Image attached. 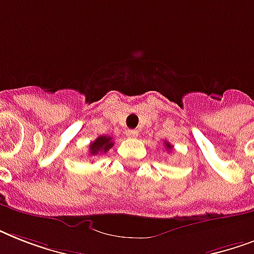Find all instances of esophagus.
<instances>
[{
    "instance_id": "1",
    "label": "esophagus",
    "mask_w": 254,
    "mask_h": 254,
    "mask_svg": "<svg viewBox=\"0 0 254 254\" xmlns=\"http://www.w3.org/2000/svg\"><path fill=\"white\" fill-rule=\"evenodd\" d=\"M125 134H127V138H135V137L138 135V133H137L135 130H133V129H127Z\"/></svg>"
}]
</instances>
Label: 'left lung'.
Segmentation results:
<instances>
[{
  "mask_svg": "<svg viewBox=\"0 0 254 254\" xmlns=\"http://www.w3.org/2000/svg\"><path fill=\"white\" fill-rule=\"evenodd\" d=\"M165 146H166L167 150H171V149H173V146H171V145H170L169 142H165Z\"/></svg>",
  "mask_w": 254,
  "mask_h": 254,
  "instance_id": "obj_1",
  "label": "left lung"
}]
</instances>
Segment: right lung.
<instances>
[{"label": "right lung", "mask_w": 254, "mask_h": 254, "mask_svg": "<svg viewBox=\"0 0 254 254\" xmlns=\"http://www.w3.org/2000/svg\"><path fill=\"white\" fill-rule=\"evenodd\" d=\"M113 143L115 142L112 141L111 137H108V135H100V137H97L89 145V155L95 157V155H99L101 153H107L113 146Z\"/></svg>", "instance_id": "obj_1"}]
</instances>
